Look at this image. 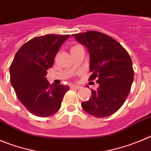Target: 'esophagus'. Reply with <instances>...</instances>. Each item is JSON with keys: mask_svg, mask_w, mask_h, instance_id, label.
Here are the masks:
<instances>
[{"mask_svg": "<svg viewBox=\"0 0 151 151\" xmlns=\"http://www.w3.org/2000/svg\"><path fill=\"white\" fill-rule=\"evenodd\" d=\"M71 88H76V89H80V88H81V86H77V85H71Z\"/></svg>", "mask_w": 151, "mask_h": 151, "instance_id": "34e87169", "label": "esophagus"}]
</instances>
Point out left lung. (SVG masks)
Segmentation results:
<instances>
[{
	"label": "left lung",
	"mask_w": 151,
	"mask_h": 151,
	"mask_svg": "<svg viewBox=\"0 0 151 151\" xmlns=\"http://www.w3.org/2000/svg\"><path fill=\"white\" fill-rule=\"evenodd\" d=\"M87 47L90 56L88 80L96 79L99 87L91 89V97L82 102L87 113L104 118L122 107L133 82L134 71L130 56L119 42L98 31L73 34Z\"/></svg>",
	"instance_id": "8db88e82"
}]
</instances>
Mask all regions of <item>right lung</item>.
Segmentation results:
<instances>
[{
	"instance_id": "add662e5",
	"label": "right lung",
	"mask_w": 151,
	"mask_h": 151,
	"mask_svg": "<svg viewBox=\"0 0 151 151\" xmlns=\"http://www.w3.org/2000/svg\"><path fill=\"white\" fill-rule=\"evenodd\" d=\"M70 35L48 34L30 39L15 53L9 68L17 98L29 112L46 118L59 111L68 86L50 85L45 78L56 53Z\"/></svg>"
}]
</instances>
